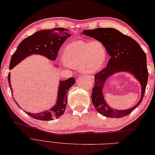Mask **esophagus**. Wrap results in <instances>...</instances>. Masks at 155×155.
<instances>
[{
    "instance_id": "34e87169",
    "label": "esophagus",
    "mask_w": 155,
    "mask_h": 155,
    "mask_svg": "<svg viewBox=\"0 0 155 155\" xmlns=\"http://www.w3.org/2000/svg\"><path fill=\"white\" fill-rule=\"evenodd\" d=\"M90 79H91L92 81H93V80H94V78H93V77H90Z\"/></svg>"
}]
</instances>
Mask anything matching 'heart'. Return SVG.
Returning a JSON list of instances; mask_svg holds the SVG:
<instances>
[{"instance_id":"heart-1","label":"heart","mask_w":155,"mask_h":155,"mask_svg":"<svg viewBox=\"0 0 155 155\" xmlns=\"http://www.w3.org/2000/svg\"><path fill=\"white\" fill-rule=\"evenodd\" d=\"M63 60L67 66L77 68L84 74L97 72L105 62L106 51L100 41H76L64 48Z\"/></svg>"}]
</instances>
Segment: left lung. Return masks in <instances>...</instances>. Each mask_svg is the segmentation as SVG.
<instances>
[{
  "mask_svg": "<svg viewBox=\"0 0 155 155\" xmlns=\"http://www.w3.org/2000/svg\"><path fill=\"white\" fill-rule=\"evenodd\" d=\"M81 34L101 42L110 56L107 67L95 75L94 87L91 94L93 105L100 114L109 118H118L129 114L141 104L147 86L148 71L144 51L134 39L113 28L85 30ZM120 72L133 74L141 87L140 100L134 107L126 110L110 107L106 102L102 92L107 79Z\"/></svg>",
  "mask_w": 155,
  "mask_h": 155,
  "instance_id": "8db88e82",
  "label": "left lung"
}]
</instances>
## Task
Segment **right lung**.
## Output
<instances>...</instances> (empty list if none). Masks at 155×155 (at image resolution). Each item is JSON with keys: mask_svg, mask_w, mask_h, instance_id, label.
Segmentation results:
<instances>
[{"mask_svg": "<svg viewBox=\"0 0 155 155\" xmlns=\"http://www.w3.org/2000/svg\"><path fill=\"white\" fill-rule=\"evenodd\" d=\"M69 37H70L69 31L64 28H55L51 30H43L36 31L33 35L22 40L18 45L15 53L12 56L10 69H12L22 60L34 54L43 55L49 60L54 61L57 58L61 46ZM53 65L55 67H58L56 64H53ZM8 79L13 96L10 72L8 73ZM75 82L76 80L74 78H70L63 81L59 80L57 101L55 104L49 110L39 113H31L24 111L33 118L39 120L50 121L58 118L64 114L66 109L68 92L70 88L74 85ZM15 101L17 103L15 100ZM17 104L19 107L17 103Z\"/></svg>", "mask_w": 155, "mask_h": 155, "instance_id": "1", "label": "right lung"}]
</instances>
